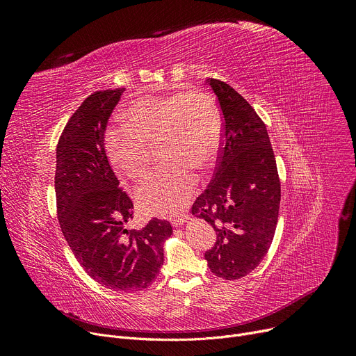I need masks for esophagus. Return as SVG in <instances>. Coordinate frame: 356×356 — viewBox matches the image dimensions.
I'll return each instance as SVG.
<instances>
[{"label":"esophagus","instance_id":"1","mask_svg":"<svg viewBox=\"0 0 356 356\" xmlns=\"http://www.w3.org/2000/svg\"><path fill=\"white\" fill-rule=\"evenodd\" d=\"M188 219H189V215H181V216H179V218H176V219L172 220V225H173L175 228H177V227L183 225L184 222H188Z\"/></svg>","mask_w":356,"mask_h":356}]
</instances>
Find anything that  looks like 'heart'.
<instances>
[{
    "label": "heart",
    "instance_id": "1",
    "mask_svg": "<svg viewBox=\"0 0 356 356\" xmlns=\"http://www.w3.org/2000/svg\"><path fill=\"white\" fill-rule=\"evenodd\" d=\"M124 120L127 125L105 133L109 161L138 180L147 172L148 147L159 143L165 161L138 186L137 203L152 215L179 213L196 192V167H209L219 154L222 122L215 101L200 90L141 97L128 104Z\"/></svg>",
    "mask_w": 356,
    "mask_h": 356
}]
</instances>
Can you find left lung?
Listing matches in <instances>:
<instances>
[{
    "instance_id": "1",
    "label": "left lung",
    "mask_w": 356,
    "mask_h": 356,
    "mask_svg": "<svg viewBox=\"0 0 356 356\" xmlns=\"http://www.w3.org/2000/svg\"><path fill=\"white\" fill-rule=\"evenodd\" d=\"M222 112V145L212 181L195 200L192 215L216 232L204 252L211 271L223 280L250 274L274 238L280 179L266 124L228 83L209 78Z\"/></svg>"
}]
</instances>
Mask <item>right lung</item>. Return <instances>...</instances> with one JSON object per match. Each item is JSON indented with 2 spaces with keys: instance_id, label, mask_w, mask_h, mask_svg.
<instances>
[{
  "instance_id": "1",
  "label": "right lung",
  "mask_w": 356,
  "mask_h": 356,
  "mask_svg": "<svg viewBox=\"0 0 356 356\" xmlns=\"http://www.w3.org/2000/svg\"><path fill=\"white\" fill-rule=\"evenodd\" d=\"M125 88L89 95L63 128L56 148L54 191L65 239L85 273L101 286L134 293L154 282L170 222L153 218L128 229L134 204L120 188L105 149V129Z\"/></svg>"
}]
</instances>
